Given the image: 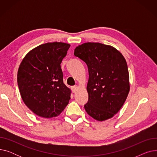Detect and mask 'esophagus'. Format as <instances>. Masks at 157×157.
I'll use <instances>...</instances> for the list:
<instances>
[{
    "mask_svg": "<svg viewBox=\"0 0 157 157\" xmlns=\"http://www.w3.org/2000/svg\"><path fill=\"white\" fill-rule=\"evenodd\" d=\"M78 86L77 85L72 86V92H73V93H75V92H76V91H77V90H78Z\"/></svg>",
    "mask_w": 157,
    "mask_h": 157,
    "instance_id": "34e87169",
    "label": "esophagus"
}]
</instances>
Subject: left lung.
<instances>
[{
  "instance_id": "left-lung-1",
  "label": "left lung",
  "mask_w": 157,
  "mask_h": 157,
  "mask_svg": "<svg viewBox=\"0 0 157 157\" xmlns=\"http://www.w3.org/2000/svg\"><path fill=\"white\" fill-rule=\"evenodd\" d=\"M74 55L88 66V101L84 106L87 114L99 121L111 118L120 110L130 91L124 56L111 46L90 42L77 46Z\"/></svg>"
}]
</instances>
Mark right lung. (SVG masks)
<instances>
[{"mask_svg": "<svg viewBox=\"0 0 157 157\" xmlns=\"http://www.w3.org/2000/svg\"><path fill=\"white\" fill-rule=\"evenodd\" d=\"M71 45L47 43L32 49L23 58L17 81L22 100L40 117H56L69 104L71 90L63 81L61 62Z\"/></svg>", "mask_w": 157, "mask_h": 157, "instance_id": "right-lung-1", "label": "right lung"}]
</instances>
